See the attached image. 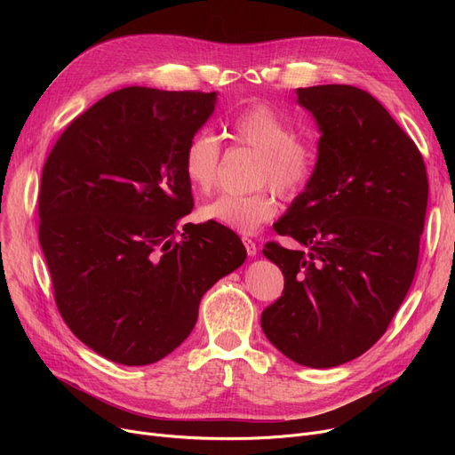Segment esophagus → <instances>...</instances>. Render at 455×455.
<instances>
[{"instance_id": "34e87169", "label": "esophagus", "mask_w": 455, "mask_h": 455, "mask_svg": "<svg viewBox=\"0 0 455 455\" xmlns=\"http://www.w3.org/2000/svg\"><path fill=\"white\" fill-rule=\"evenodd\" d=\"M242 242H243V245H245L247 254H249V256H256L258 247H256V243L251 240V237H242Z\"/></svg>"}]
</instances>
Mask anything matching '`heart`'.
<instances>
[{
    "instance_id": "b5f03b06",
    "label": "heart",
    "mask_w": 455,
    "mask_h": 455,
    "mask_svg": "<svg viewBox=\"0 0 455 455\" xmlns=\"http://www.w3.org/2000/svg\"><path fill=\"white\" fill-rule=\"evenodd\" d=\"M228 136L237 146L259 153L254 184H271L283 199H293L312 182L317 149L307 138L297 136L295 127L266 103H256L237 114L228 125ZM221 149L213 136L199 132L186 143L182 172L188 184L199 194H210L218 184ZM278 210L271 189L261 188L247 196H221L201 208V218L242 234L254 232L275 218Z\"/></svg>"
}]
</instances>
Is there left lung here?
Here are the masks:
<instances>
[{"mask_svg":"<svg viewBox=\"0 0 455 455\" xmlns=\"http://www.w3.org/2000/svg\"><path fill=\"white\" fill-rule=\"evenodd\" d=\"M321 129L312 182L275 225L300 251L266 243L283 275L261 312L267 339L299 365L328 369L367 352L413 282L427 206L415 141L362 88H299Z\"/></svg>","mask_w":455,"mask_h":455,"instance_id":"obj_1","label":"left lung"}]
</instances>
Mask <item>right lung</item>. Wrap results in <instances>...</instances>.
<instances>
[{"label": "right lung", "instance_id": "right-lung-1", "mask_svg": "<svg viewBox=\"0 0 455 455\" xmlns=\"http://www.w3.org/2000/svg\"><path fill=\"white\" fill-rule=\"evenodd\" d=\"M213 107L215 92L116 90L66 127L44 164L38 240L57 309L119 365L173 352L203 295L247 258L223 225L177 228L194 210L182 155Z\"/></svg>", "mask_w": 455, "mask_h": 455}]
</instances>
